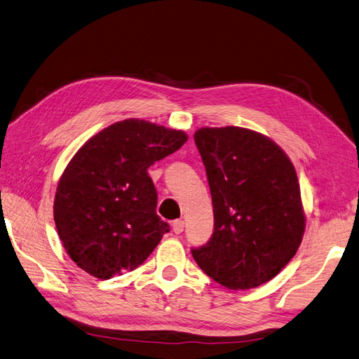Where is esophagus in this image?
I'll return each mask as SVG.
<instances>
[{
  "label": "esophagus",
  "mask_w": 359,
  "mask_h": 359,
  "mask_svg": "<svg viewBox=\"0 0 359 359\" xmlns=\"http://www.w3.org/2000/svg\"><path fill=\"white\" fill-rule=\"evenodd\" d=\"M172 230H173L175 234H181L182 231H184V221H181V219L173 221L172 222Z\"/></svg>",
  "instance_id": "esophagus-1"
}]
</instances>
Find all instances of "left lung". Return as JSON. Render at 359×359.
<instances>
[{
    "label": "left lung",
    "instance_id": "1",
    "mask_svg": "<svg viewBox=\"0 0 359 359\" xmlns=\"http://www.w3.org/2000/svg\"><path fill=\"white\" fill-rule=\"evenodd\" d=\"M215 229L191 248L198 266L229 290L269 282L299 250L304 233L299 178L273 140L245 128H201Z\"/></svg>",
    "mask_w": 359,
    "mask_h": 359
}]
</instances>
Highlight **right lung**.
<instances>
[{"label": "right lung", "mask_w": 359, "mask_h": 359, "mask_svg": "<svg viewBox=\"0 0 359 359\" xmlns=\"http://www.w3.org/2000/svg\"><path fill=\"white\" fill-rule=\"evenodd\" d=\"M187 142L182 130L128 118L90 138L68 163L55 196V222L79 268L108 280L149 257L169 224L156 215L155 161Z\"/></svg>", "instance_id": "obj_1"}]
</instances>
